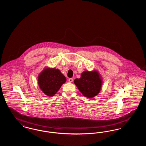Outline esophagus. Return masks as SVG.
<instances>
[{
	"label": "esophagus",
	"mask_w": 146,
	"mask_h": 146,
	"mask_svg": "<svg viewBox=\"0 0 146 146\" xmlns=\"http://www.w3.org/2000/svg\"><path fill=\"white\" fill-rule=\"evenodd\" d=\"M68 81H69V82H70V83H72V82H73V78H69Z\"/></svg>",
	"instance_id": "obj_1"
}]
</instances>
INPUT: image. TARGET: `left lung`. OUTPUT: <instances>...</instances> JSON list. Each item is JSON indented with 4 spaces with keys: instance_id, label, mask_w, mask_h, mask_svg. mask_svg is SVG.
Masks as SVG:
<instances>
[{
    "instance_id": "8db88e82",
    "label": "left lung",
    "mask_w": 146,
    "mask_h": 146,
    "mask_svg": "<svg viewBox=\"0 0 146 146\" xmlns=\"http://www.w3.org/2000/svg\"><path fill=\"white\" fill-rule=\"evenodd\" d=\"M74 83L85 97L92 98L101 90L102 80L97 71H85L79 79L76 78Z\"/></svg>"
}]
</instances>
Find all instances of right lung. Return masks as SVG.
I'll list each match as a JSON object with an SVG mask.
<instances>
[{
  "instance_id": "1",
  "label": "right lung",
  "mask_w": 146,
  "mask_h": 146,
  "mask_svg": "<svg viewBox=\"0 0 146 146\" xmlns=\"http://www.w3.org/2000/svg\"><path fill=\"white\" fill-rule=\"evenodd\" d=\"M38 80L42 92L49 96H54L66 78L58 69L46 68L40 73Z\"/></svg>"
}]
</instances>
